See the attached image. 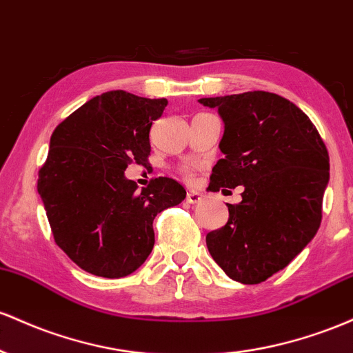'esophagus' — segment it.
Listing matches in <instances>:
<instances>
[{
    "mask_svg": "<svg viewBox=\"0 0 353 353\" xmlns=\"http://www.w3.org/2000/svg\"><path fill=\"white\" fill-rule=\"evenodd\" d=\"M187 201L188 203H198V201H201V195L198 192L190 190V192H187Z\"/></svg>",
    "mask_w": 353,
    "mask_h": 353,
    "instance_id": "obj_1",
    "label": "esophagus"
}]
</instances>
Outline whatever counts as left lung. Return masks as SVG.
I'll return each instance as SVG.
<instances>
[{
    "instance_id": "1",
    "label": "left lung",
    "mask_w": 353,
    "mask_h": 353,
    "mask_svg": "<svg viewBox=\"0 0 353 353\" xmlns=\"http://www.w3.org/2000/svg\"><path fill=\"white\" fill-rule=\"evenodd\" d=\"M219 110L223 158L210 190L243 187L225 227L207 235L210 255L232 280L253 285L283 270L310 243L330 180L328 152L299 106L268 91L200 98ZM223 192V190H221Z\"/></svg>"
}]
</instances>
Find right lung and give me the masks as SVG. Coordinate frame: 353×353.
<instances>
[{
	"label": "right lung",
	"mask_w": 353,
	"mask_h": 353,
	"mask_svg": "<svg viewBox=\"0 0 353 353\" xmlns=\"http://www.w3.org/2000/svg\"><path fill=\"white\" fill-rule=\"evenodd\" d=\"M168 101L123 90L91 98L51 134L38 175L54 241L78 267L105 279L140 268L155 245L153 220L185 200L173 178L138 188L128 165H145L150 130Z\"/></svg>",
	"instance_id": "1"
}]
</instances>
